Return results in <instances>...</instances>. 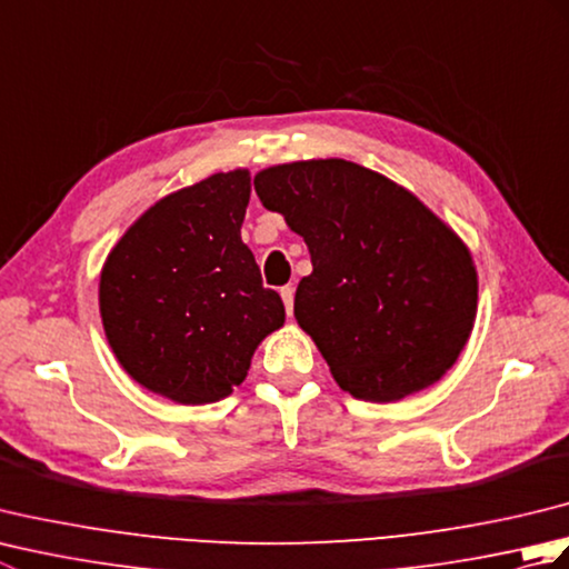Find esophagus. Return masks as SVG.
I'll return each mask as SVG.
<instances>
[{
  "instance_id": "34e87169",
  "label": "esophagus",
  "mask_w": 569,
  "mask_h": 569,
  "mask_svg": "<svg viewBox=\"0 0 569 569\" xmlns=\"http://www.w3.org/2000/svg\"><path fill=\"white\" fill-rule=\"evenodd\" d=\"M281 298H283V306H286L288 316H293V298H296L293 286H283V288H281Z\"/></svg>"
}]
</instances>
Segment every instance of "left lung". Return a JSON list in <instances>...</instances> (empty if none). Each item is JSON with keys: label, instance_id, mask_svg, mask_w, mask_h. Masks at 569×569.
Here are the masks:
<instances>
[{"label": "left lung", "instance_id": "1", "mask_svg": "<svg viewBox=\"0 0 569 569\" xmlns=\"http://www.w3.org/2000/svg\"><path fill=\"white\" fill-rule=\"evenodd\" d=\"M253 188L306 239L312 273L293 312L340 389L389 403L455 365L477 316V271L416 196L342 159L266 168Z\"/></svg>", "mask_w": 569, "mask_h": 569}]
</instances>
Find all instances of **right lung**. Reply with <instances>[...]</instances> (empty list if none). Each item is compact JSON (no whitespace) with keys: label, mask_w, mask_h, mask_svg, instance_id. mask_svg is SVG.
Here are the masks:
<instances>
[{"label":"right lung","mask_w":569,"mask_h":569,"mask_svg":"<svg viewBox=\"0 0 569 569\" xmlns=\"http://www.w3.org/2000/svg\"><path fill=\"white\" fill-rule=\"evenodd\" d=\"M247 171L214 173L129 227L100 278L102 325L119 365L176 403H212L244 381L253 349L286 320L241 241Z\"/></svg>","instance_id":"obj_1"}]
</instances>
